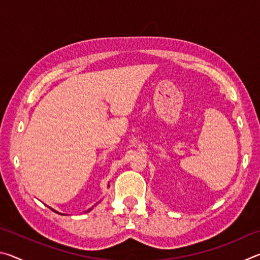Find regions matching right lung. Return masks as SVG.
I'll use <instances>...</instances> for the list:
<instances>
[{"instance_id":"right-lung-1","label":"right lung","mask_w":260,"mask_h":260,"mask_svg":"<svg viewBox=\"0 0 260 260\" xmlns=\"http://www.w3.org/2000/svg\"><path fill=\"white\" fill-rule=\"evenodd\" d=\"M108 187H109V186H108ZM96 204H99V203H96ZM96 204H95V205H96ZM95 205H94V206H95ZM94 206H93V208H94ZM93 208H90V209H88V210H87V211H86V213H87V212H89V211H90V210H91V209H93ZM50 209H51V208H50ZM51 210H52V211H55V212H56V213H58V214H61V215H65V214H64V213H60V212H58V211H56V210H54V209H51Z\"/></svg>"}]
</instances>
